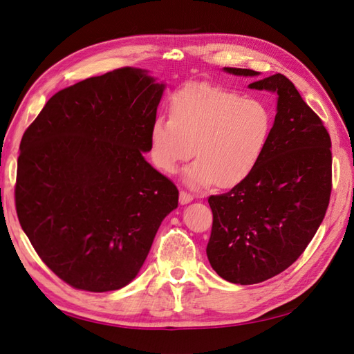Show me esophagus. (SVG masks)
Returning <instances> with one entry per match:
<instances>
[{"label":"esophagus","instance_id":"esophagus-1","mask_svg":"<svg viewBox=\"0 0 354 354\" xmlns=\"http://www.w3.org/2000/svg\"><path fill=\"white\" fill-rule=\"evenodd\" d=\"M190 201H194V195L189 194L187 190H180V203H189Z\"/></svg>","mask_w":354,"mask_h":354}]
</instances>
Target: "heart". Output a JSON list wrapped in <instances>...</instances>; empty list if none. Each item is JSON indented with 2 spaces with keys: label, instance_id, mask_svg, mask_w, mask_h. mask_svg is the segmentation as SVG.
Masks as SVG:
<instances>
[{
  "label": "heart",
  "instance_id": "heart-1",
  "mask_svg": "<svg viewBox=\"0 0 354 354\" xmlns=\"http://www.w3.org/2000/svg\"><path fill=\"white\" fill-rule=\"evenodd\" d=\"M272 127V112L261 100L208 82L186 84L171 97L169 118L152 122L151 158L156 168L173 174L195 153L185 173L187 185L232 187L259 165Z\"/></svg>",
  "mask_w": 354,
  "mask_h": 354
}]
</instances>
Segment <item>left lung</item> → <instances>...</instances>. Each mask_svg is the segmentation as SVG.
Wrapping results in <instances>:
<instances>
[{
    "label": "left lung",
    "mask_w": 354,
    "mask_h": 354,
    "mask_svg": "<svg viewBox=\"0 0 354 354\" xmlns=\"http://www.w3.org/2000/svg\"><path fill=\"white\" fill-rule=\"evenodd\" d=\"M224 71L259 75L252 69ZM250 88L277 93L269 145L248 177L208 198V260L223 279L241 285L270 279L297 261L325 217L332 190L329 133L295 85L274 73Z\"/></svg>",
    "instance_id": "obj_1"
}]
</instances>
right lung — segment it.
I'll list each match as a JSON object with an SVG mask.
<instances>
[{
    "label": "right lung",
    "instance_id": "1",
    "mask_svg": "<svg viewBox=\"0 0 354 354\" xmlns=\"http://www.w3.org/2000/svg\"><path fill=\"white\" fill-rule=\"evenodd\" d=\"M164 93L120 68L56 93L20 142L16 212L48 269L75 289L115 291L143 266L176 185L146 162Z\"/></svg>",
    "mask_w": 354,
    "mask_h": 354
}]
</instances>
